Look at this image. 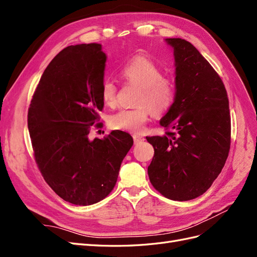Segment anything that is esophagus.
I'll list each match as a JSON object with an SVG mask.
<instances>
[{
    "mask_svg": "<svg viewBox=\"0 0 257 257\" xmlns=\"http://www.w3.org/2000/svg\"><path fill=\"white\" fill-rule=\"evenodd\" d=\"M133 139H134V143L138 144V143H142L145 141V138L141 135H133Z\"/></svg>",
    "mask_w": 257,
    "mask_h": 257,
    "instance_id": "esophagus-1",
    "label": "esophagus"
}]
</instances>
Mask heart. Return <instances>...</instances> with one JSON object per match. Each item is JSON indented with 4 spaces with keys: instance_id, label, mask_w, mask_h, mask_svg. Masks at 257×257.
I'll use <instances>...</instances> for the list:
<instances>
[{
    "instance_id": "heart-1",
    "label": "heart",
    "mask_w": 257,
    "mask_h": 257,
    "mask_svg": "<svg viewBox=\"0 0 257 257\" xmlns=\"http://www.w3.org/2000/svg\"><path fill=\"white\" fill-rule=\"evenodd\" d=\"M122 78L131 84L139 87L134 108H123L109 116V126L113 130L130 133H141L152 112L163 114L174 105L176 85L173 79L163 76L162 68L151 59L136 56L120 69ZM100 96L108 107H113L118 102V88L110 81L102 84Z\"/></svg>"
}]
</instances>
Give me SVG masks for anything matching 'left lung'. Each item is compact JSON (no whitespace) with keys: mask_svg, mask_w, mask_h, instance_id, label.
Wrapping results in <instances>:
<instances>
[{"mask_svg":"<svg viewBox=\"0 0 257 257\" xmlns=\"http://www.w3.org/2000/svg\"><path fill=\"white\" fill-rule=\"evenodd\" d=\"M176 60V97L161 120L164 136L146 137L154 157L150 182L173 200L196 198L211 186L227 160L230 113L221 77L194 46L167 38Z\"/></svg>","mask_w":257,"mask_h":257,"instance_id":"1","label":"left lung"}]
</instances>
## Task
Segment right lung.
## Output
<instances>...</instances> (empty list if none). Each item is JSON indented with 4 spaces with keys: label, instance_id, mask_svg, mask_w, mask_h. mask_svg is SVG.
<instances>
[{
    "label": "right lung",
    "instance_id": "obj_1",
    "mask_svg": "<svg viewBox=\"0 0 257 257\" xmlns=\"http://www.w3.org/2000/svg\"><path fill=\"white\" fill-rule=\"evenodd\" d=\"M106 54L99 44L68 46L43 73L28 111L34 159L56 194L77 206L109 195L133 146L125 132L89 139L99 127Z\"/></svg>",
    "mask_w": 257,
    "mask_h": 257
}]
</instances>
